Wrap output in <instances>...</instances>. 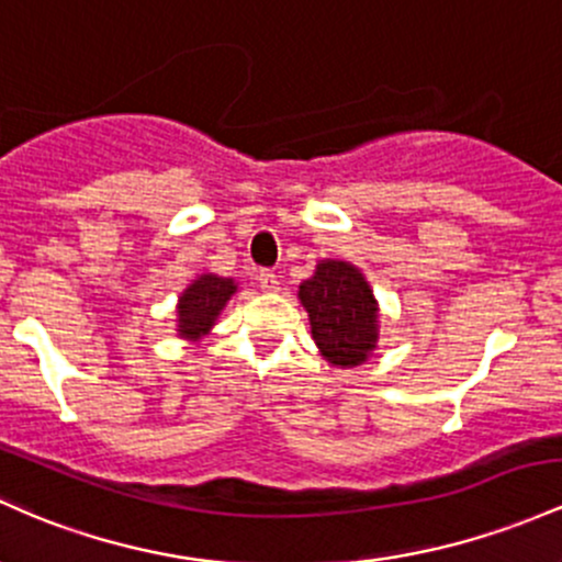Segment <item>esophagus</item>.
<instances>
[{"label":"esophagus","mask_w":562,"mask_h":562,"mask_svg":"<svg viewBox=\"0 0 562 562\" xmlns=\"http://www.w3.org/2000/svg\"><path fill=\"white\" fill-rule=\"evenodd\" d=\"M258 282H261V291H267V293L277 291V288H280V280H277L274 271H269V269H263L261 274H258Z\"/></svg>","instance_id":"34e87169"}]
</instances>
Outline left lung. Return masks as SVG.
Instances as JSON below:
<instances>
[{
  "label": "left lung",
  "mask_w": 562,
  "mask_h": 562,
  "mask_svg": "<svg viewBox=\"0 0 562 562\" xmlns=\"http://www.w3.org/2000/svg\"><path fill=\"white\" fill-rule=\"evenodd\" d=\"M310 312L312 338L325 360L338 368L366 362L379 341V304L362 271L347 261H319L299 285Z\"/></svg>",
  "instance_id": "8db88e82"
}]
</instances>
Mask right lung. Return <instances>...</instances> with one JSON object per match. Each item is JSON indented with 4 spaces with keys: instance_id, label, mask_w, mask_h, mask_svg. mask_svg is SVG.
<instances>
[{
    "instance_id": "1",
    "label": "right lung",
    "mask_w": 562,
    "mask_h": 562,
    "mask_svg": "<svg viewBox=\"0 0 562 562\" xmlns=\"http://www.w3.org/2000/svg\"><path fill=\"white\" fill-rule=\"evenodd\" d=\"M237 293V282L229 277L200 274L178 299V336L200 341L218 319L226 301Z\"/></svg>"
}]
</instances>
